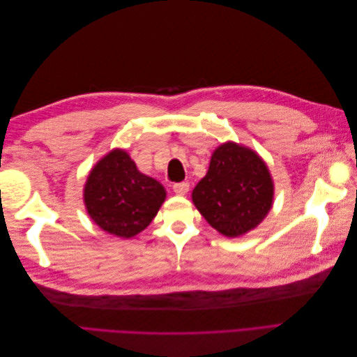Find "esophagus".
Returning <instances> with one entry per match:
<instances>
[{
  "label": "esophagus",
  "instance_id": "esophagus-1",
  "mask_svg": "<svg viewBox=\"0 0 357 357\" xmlns=\"http://www.w3.org/2000/svg\"><path fill=\"white\" fill-rule=\"evenodd\" d=\"M172 190H174L176 195H178V197L186 195V193L189 192V183H176V185L172 186Z\"/></svg>",
  "mask_w": 357,
  "mask_h": 357
}]
</instances>
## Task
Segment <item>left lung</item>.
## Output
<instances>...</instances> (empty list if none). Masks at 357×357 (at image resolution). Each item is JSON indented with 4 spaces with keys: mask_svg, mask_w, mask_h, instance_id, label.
Instances as JSON below:
<instances>
[{
    "mask_svg": "<svg viewBox=\"0 0 357 357\" xmlns=\"http://www.w3.org/2000/svg\"><path fill=\"white\" fill-rule=\"evenodd\" d=\"M192 201L210 226L236 238L261 225L273 207L274 181L255 150L226 142L214 150Z\"/></svg>",
    "mask_w": 357,
    "mask_h": 357,
    "instance_id": "8db88e82",
    "label": "left lung"
}]
</instances>
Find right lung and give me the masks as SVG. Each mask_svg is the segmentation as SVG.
<instances>
[{
    "label": "right lung",
    "instance_id": "1",
    "mask_svg": "<svg viewBox=\"0 0 357 357\" xmlns=\"http://www.w3.org/2000/svg\"><path fill=\"white\" fill-rule=\"evenodd\" d=\"M165 198V188L139 172L123 149H113L96 162L83 189L89 218L119 238H132L144 231Z\"/></svg>",
    "mask_w": 357,
    "mask_h": 357
}]
</instances>
